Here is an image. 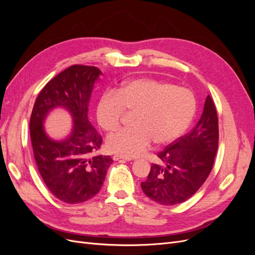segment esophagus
<instances>
[{"mask_svg": "<svg viewBox=\"0 0 255 255\" xmlns=\"http://www.w3.org/2000/svg\"><path fill=\"white\" fill-rule=\"evenodd\" d=\"M113 159L114 160H130V158H128V157H125V156H121V155H114L113 156Z\"/></svg>", "mask_w": 255, "mask_h": 255, "instance_id": "34e87169", "label": "esophagus"}]
</instances>
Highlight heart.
I'll use <instances>...</instances> for the list:
<instances>
[{"mask_svg":"<svg viewBox=\"0 0 255 255\" xmlns=\"http://www.w3.org/2000/svg\"><path fill=\"white\" fill-rule=\"evenodd\" d=\"M135 112L133 128L110 135L106 146L125 157L139 156L152 140L165 144L179 138L191 123L196 113V100L191 92L155 79H136L106 90L99 98L96 116L106 132L120 127L125 112Z\"/></svg>","mask_w":255,"mask_h":255,"instance_id":"1","label":"heart"}]
</instances>
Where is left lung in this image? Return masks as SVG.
Listing matches in <instances>:
<instances>
[{
    "mask_svg": "<svg viewBox=\"0 0 255 255\" xmlns=\"http://www.w3.org/2000/svg\"><path fill=\"white\" fill-rule=\"evenodd\" d=\"M218 140L217 112L208 95L197 126L157 154L159 163L152 164L148 179L141 183L144 195L163 205L194 196L212 171Z\"/></svg>",
    "mask_w": 255,
    "mask_h": 255,
    "instance_id": "obj_1",
    "label": "left lung"
}]
</instances>
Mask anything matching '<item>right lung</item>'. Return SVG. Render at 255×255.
Here are the masks:
<instances>
[{
  "label": "right lung",
  "instance_id": "obj_1",
  "mask_svg": "<svg viewBox=\"0 0 255 255\" xmlns=\"http://www.w3.org/2000/svg\"><path fill=\"white\" fill-rule=\"evenodd\" d=\"M102 72L92 66L73 65L53 78L38 95L29 130L38 170L54 197L69 204L87 201L101 189L111 156L95 155L102 137L88 120V105ZM61 107L74 120L71 135L54 141L45 133L47 114Z\"/></svg>",
  "mask_w": 255,
  "mask_h": 255
}]
</instances>
